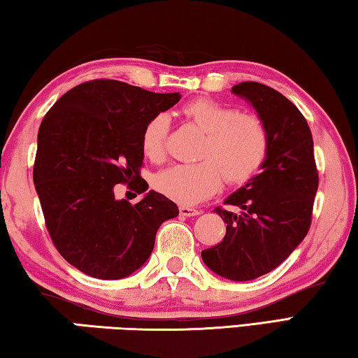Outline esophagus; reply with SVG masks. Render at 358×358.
<instances>
[{"label": "esophagus", "instance_id": "obj_1", "mask_svg": "<svg viewBox=\"0 0 358 358\" xmlns=\"http://www.w3.org/2000/svg\"><path fill=\"white\" fill-rule=\"evenodd\" d=\"M201 213H202L201 210L192 208V207H187V205H181V207H180V215H181V216L189 217V216H197V215H201Z\"/></svg>", "mask_w": 358, "mask_h": 358}]
</instances>
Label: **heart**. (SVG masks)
Here are the masks:
<instances>
[{
	"label": "heart",
	"mask_w": 358,
	"mask_h": 358,
	"mask_svg": "<svg viewBox=\"0 0 358 358\" xmlns=\"http://www.w3.org/2000/svg\"><path fill=\"white\" fill-rule=\"evenodd\" d=\"M187 123L203 132L196 164H175L155 177V186L172 201L192 205L220 189L222 173L227 183L251 180L268 156L270 138L262 120L210 98H197L181 107ZM171 120L156 113L145 123L141 136L143 155L153 162L166 156Z\"/></svg>",
	"instance_id": "b5f03b06"
}]
</instances>
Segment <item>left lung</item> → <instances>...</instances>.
Wrapping results in <instances>:
<instances>
[{
	"mask_svg": "<svg viewBox=\"0 0 358 358\" xmlns=\"http://www.w3.org/2000/svg\"><path fill=\"white\" fill-rule=\"evenodd\" d=\"M232 93L256 108L270 150L262 172L226 199L230 208H215L226 235L202 259L222 278L250 281L275 270L306 237L319 173L310 126L286 96L257 82L235 85Z\"/></svg>",
	"mask_w": 358,
	"mask_h": 358,
	"instance_id": "left-lung-1",
	"label": "left lung"
}]
</instances>
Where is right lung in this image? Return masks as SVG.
Wrapping results in <instances>:
<instances>
[{
    "label": "right lung",
    "mask_w": 358,
    "mask_h": 358,
    "mask_svg": "<svg viewBox=\"0 0 358 358\" xmlns=\"http://www.w3.org/2000/svg\"><path fill=\"white\" fill-rule=\"evenodd\" d=\"M178 93H153L96 78L64 93L39 126L33 180L45 227L58 252L83 273L121 280L147 262L159 226L178 207L150 191L141 202L115 199V185L147 191L141 177L142 129L177 104Z\"/></svg>",
    "instance_id": "1"
}]
</instances>
